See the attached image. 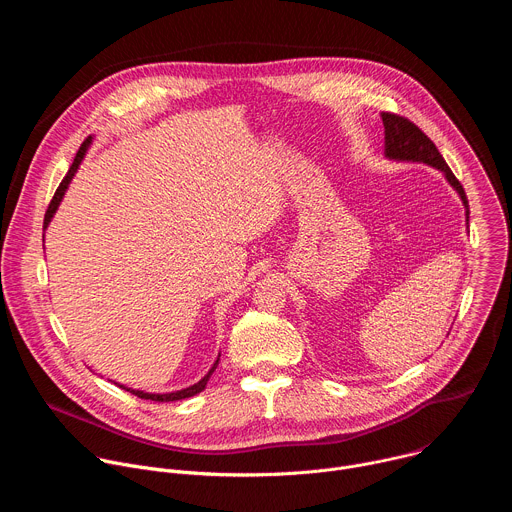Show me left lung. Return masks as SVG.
Returning <instances> with one entry per match:
<instances>
[{"label": "left lung", "mask_w": 512, "mask_h": 512, "mask_svg": "<svg viewBox=\"0 0 512 512\" xmlns=\"http://www.w3.org/2000/svg\"><path fill=\"white\" fill-rule=\"evenodd\" d=\"M383 127H385V158L391 162H413V164H425L435 170H440L448 184L458 192L464 210H466V227L470 223V206L466 192L462 184L456 180L452 170L448 168L442 154L437 152L433 141L409 119L393 115V113H381ZM470 233V231H468Z\"/></svg>", "instance_id": "obj_1"}]
</instances>
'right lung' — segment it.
<instances>
[{
  "instance_id": "obj_1",
  "label": "right lung",
  "mask_w": 512,
  "mask_h": 512,
  "mask_svg": "<svg viewBox=\"0 0 512 512\" xmlns=\"http://www.w3.org/2000/svg\"><path fill=\"white\" fill-rule=\"evenodd\" d=\"M93 135L91 137H87L85 139V143L81 145V150H79V154H77V158H75V162H72V166H70V170H68V174L64 176V180L60 182V186H58V190H56V194H54V198H52V202H50V206H48V210H46V216H44V231L48 229V225H50V221H52V216L56 214V210H58V206H60V202H62V198H64V194H66V190H68V184L72 182V178H75V174H77V170H79V166H81V162L85 160V156H87V152H89V148L93 145ZM218 360H221V354L216 356V360H214V364L210 367V371L198 381V383H194V385H190V387H186V389H180V391H170V393H148V391H139V389H131V387H125V385H119L121 389H125V391H129V393H133V395H137V397H141V399H150V401H180V399H188V397H194V395H198L200 391H204L206 389V383H208V379H210V375L214 373V369L218 367Z\"/></svg>"
}]
</instances>
